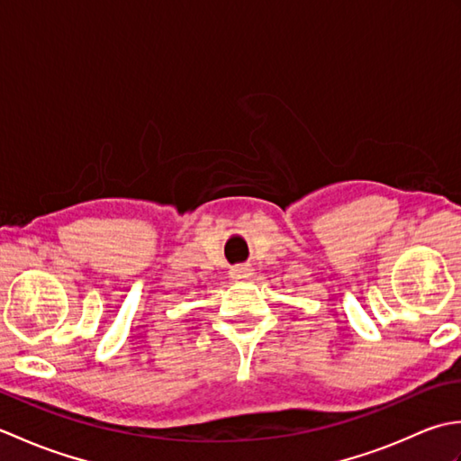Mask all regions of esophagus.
I'll list each match as a JSON object with an SVG mask.
<instances>
[{
    "label": "esophagus",
    "instance_id": "obj_1",
    "mask_svg": "<svg viewBox=\"0 0 461 461\" xmlns=\"http://www.w3.org/2000/svg\"><path fill=\"white\" fill-rule=\"evenodd\" d=\"M230 276H231V279H236V281L249 279L253 276V269H251V266H236L231 269Z\"/></svg>",
    "mask_w": 461,
    "mask_h": 461
}]
</instances>
